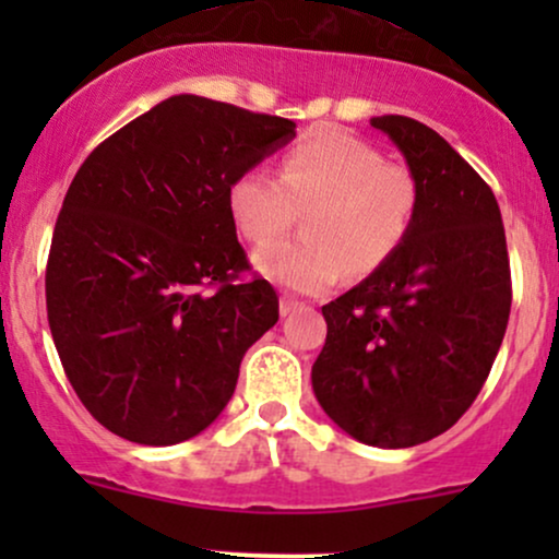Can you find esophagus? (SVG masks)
Wrapping results in <instances>:
<instances>
[{"label":"esophagus","mask_w":559,"mask_h":559,"mask_svg":"<svg viewBox=\"0 0 559 559\" xmlns=\"http://www.w3.org/2000/svg\"><path fill=\"white\" fill-rule=\"evenodd\" d=\"M301 307V301H297V299H292V297H281V316H292L294 310H299Z\"/></svg>","instance_id":"34e87169"}]
</instances>
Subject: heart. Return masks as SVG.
<instances>
[{
    "label": "heart",
    "instance_id": "b5f03b06",
    "mask_svg": "<svg viewBox=\"0 0 559 559\" xmlns=\"http://www.w3.org/2000/svg\"><path fill=\"white\" fill-rule=\"evenodd\" d=\"M420 191L413 173L383 163L368 141L349 133H318L299 141L278 165L239 173L228 186V213L247 241L286 234L305 213V236L254 252V271L297 294H320L344 271L370 275L407 241Z\"/></svg>",
    "mask_w": 559,
    "mask_h": 559
}]
</instances>
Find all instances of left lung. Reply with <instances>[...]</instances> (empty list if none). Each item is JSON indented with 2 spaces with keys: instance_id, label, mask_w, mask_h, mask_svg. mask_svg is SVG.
<instances>
[{
  "instance_id": "1",
  "label": "left lung",
  "mask_w": 559,
  "mask_h": 559,
  "mask_svg": "<svg viewBox=\"0 0 559 559\" xmlns=\"http://www.w3.org/2000/svg\"><path fill=\"white\" fill-rule=\"evenodd\" d=\"M370 126L407 159L418 215L386 265L323 307L312 391L352 439L404 449L452 428L489 378L510 320V260L493 191L433 128L404 115Z\"/></svg>"
}]
</instances>
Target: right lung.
Returning a JSON list of instances; mask_svg holds the SVG:
<instances>
[{"label": "right lung", "mask_w": 559, "mask_h": 559, "mask_svg": "<svg viewBox=\"0 0 559 559\" xmlns=\"http://www.w3.org/2000/svg\"><path fill=\"white\" fill-rule=\"evenodd\" d=\"M294 128L178 94L83 159L55 223L47 316L70 386L107 431L178 444L234 396L278 297L265 278H241L228 186Z\"/></svg>", "instance_id": "obj_1"}]
</instances>
